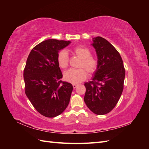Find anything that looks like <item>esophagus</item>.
<instances>
[{"instance_id":"obj_1","label":"esophagus","mask_w":149,"mask_h":149,"mask_svg":"<svg viewBox=\"0 0 149 149\" xmlns=\"http://www.w3.org/2000/svg\"><path fill=\"white\" fill-rule=\"evenodd\" d=\"M77 86H78V84H73V88H76Z\"/></svg>"}]
</instances>
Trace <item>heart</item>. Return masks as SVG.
<instances>
[{
    "instance_id": "1",
    "label": "heart",
    "mask_w": 149,
    "mask_h": 149,
    "mask_svg": "<svg viewBox=\"0 0 149 149\" xmlns=\"http://www.w3.org/2000/svg\"><path fill=\"white\" fill-rule=\"evenodd\" d=\"M73 52L81 59L79 68L78 70H70L65 72L64 79L68 82L73 84L83 81L87 77L88 74H92L97 68L98 62L96 58L91 56L92 53L87 47L83 46L76 47L73 49ZM57 63L62 69H65L68 66L69 58L65 50H61L58 53ZM86 70L87 71H85Z\"/></svg>"
}]
</instances>
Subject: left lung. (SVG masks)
<instances>
[{
	"instance_id": "8db88e82",
	"label": "left lung",
	"mask_w": 149,
	"mask_h": 149,
	"mask_svg": "<svg viewBox=\"0 0 149 149\" xmlns=\"http://www.w3.org/2000/svg\"><path fill=\"white\" fill-rule=\"evenodd\" d=\"M92 45L98 66L91 81L86 83L84 101L94 114L104 115L114 109L123 91L125 71L118 50L101 37L93 38Z\"/></svg>"
}]
</instances>
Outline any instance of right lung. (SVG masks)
Segmentation results:
<instances>
[{
    "mask_svg": "<svg viewBox=\"0 0 149 149\" xmlns=\"http://www.w3.org/2000/svg\"><path fill=\"white\" fill-rule=\"evenodd\" d=\"M70 43L47 40L31 49L26 60L24 71L25 94L35 109L47 118L61 114L70 102L73 87L61 80L63 74L57 55Z\"/></svg>",
    "mask_w": 149,
    "mask_h": 149,
    "instance_id": "1",
    "label": "right lung"
}]
</instances>
